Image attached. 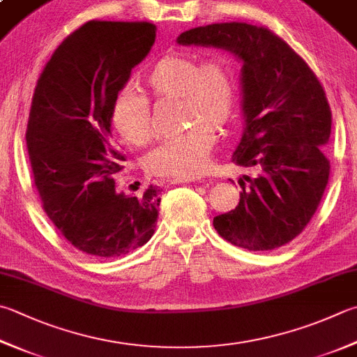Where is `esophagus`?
<instances>
[{
	"mask_svg": "<svg viewBox=\"0 0 357 357\" xmlns=\"http://www.w3.org/2000/svg\"><path fill=\"white\" fill-rule=\"evenodd\" d=\"M199 177H180V178H171L167 180L171 185H178V183H194V181H199Z\"/></svg>",
	"mask_w": 357,
	"mask_h": 357,
	"instance_id": "esophagus-1",
	"label": "esophagus"
}]
</instances>
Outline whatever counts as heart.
I'll return each mask as SVG.
<instances>
[{
  "label": "heart",
  "instance_id": "1",
  "mask_svg": "<svg viewBox=\"0 0 357 357\" xmlns=\"http://www.w3.org/2000/svg\"><path fill=\"white\" fill-rule=\"evenodd\" d=\"M143 86L155 99H178L180 123L188 126L147 155V169L158 177L197 176L210 158L216 129L230 124L236 109V76L231 63L219 54L205 59L192 52L169 54L147 68ZM110 121L129 144L144 146L153 137L151 100L135 89L118 93Z\"/></svg>",
  "mask_w": 357,
  "mask_h": 357
}]
</instances>
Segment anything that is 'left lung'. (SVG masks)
I'll use <instances>...</instances> for the list:
<instances>
[{"label":"left lung","mask_w":357,"mask_h":357,"mask_svg":"<svg viewBox=\"0 0 357 357\" xmlns=\"http://www.w3.org/2000/svg\"><path fill=\"white\" fill-rule=\"evenodd\" d=\"M180 45L214 46L242 60L245 129L233 153L257 176L234 210L213 225L225 241L252 252L273 250L305 230L324 197L331 109L324 86L283 38L264 26L214 23L180 33Z\"/></svg>","instance_id":"8db88e82"}]
</instances>
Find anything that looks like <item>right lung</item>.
<instances>
[{
	"instance_id": "right-lung-1",
	"label": "right lung",
	"mask_w": 357,
	"mask_h": 357,
	"mask_svg": "<svg viewBox=\"0 0 357 357\" xmlns=\"http://www.w3.org/2000/svg\"><path fill=\"white\" fill-rule=\"evenodd\" d=\"M147 22H91L54 51L33 90L26 144L46 216L77 250L115 258L155 231L160 190H115L126 157L112 138V104L155 42Z\"/></svg>"
}]
</instances>
